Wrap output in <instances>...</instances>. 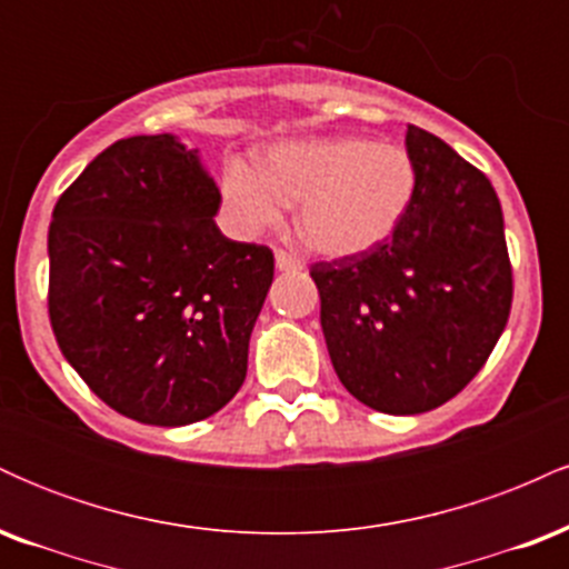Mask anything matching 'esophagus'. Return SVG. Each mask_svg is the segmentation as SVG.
<instances>
[{"mask_svg":"<svg viewBox=\"0 0 569 569\" xmlns=\"http://www.w3.org/2000/svg\"><path fill=\"white\" fill-rule=\"evenodd\" d=\"M276 267L280 272H297V270H302V262H299L293 253L283 251V248H278V251H276Z\"/></svg>","mask_w":569,"mask_h":569,"instance_id":"34e87169","label":"esophagus"}]
</instances>
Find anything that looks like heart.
Wrapping results in <instances>:
<instances>
[{
    "label": "heart",
    "mask_w": 569,
    "mask_h": 569,
    "mask_svg": "<svg viewBox=\"0 0 569 569\" xmlns=\"http://www.w3.org/2000/svg\"><path fill=\"white\" fill-rule=\"evenodd\" d=\"M415 184L407 149L335 136L276 143L259 158V171L232 162L224 198L246 230L276 224L286 206H299V238L312 251L356 257L396 232Z\"/></svg>",
    "instance_id": "obj_1"
}]
</instances>
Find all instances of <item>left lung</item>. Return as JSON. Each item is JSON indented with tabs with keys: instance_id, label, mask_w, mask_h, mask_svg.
I'll return each mask as SVG.
<instances>
[{
	"instance_id": "8db88e82",
	"label": "left lung",
	"mask_w": 569,
	"mask_h": 569,
	"mask_svg": "<svg viewBox=\"0 0 569 569\" xmlns=\"http://www.w3.org/2000/svg\"><path fill=\"white\" fill-rule=\"evenodd\" d=\"M407 154L417 184L396 232L310 267L339 382L385 415H420L460 393L498 345L513 299L487 176L417 126Z\"/></svg>"
}]
</instances>
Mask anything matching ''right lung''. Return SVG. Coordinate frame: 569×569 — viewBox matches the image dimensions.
I'll return each mask as SVG.
<instances>
[{
  "label": "right lung",
  "mask_w": 569,
  "mask_h": 569,
  "mask_svg": "<svg viewBox=\"0 0 569 569\" xmlns=\"http://www.w3.org/2000/svg\"><path fill=\"white\" fill-rule=\"evenodd\" d=\"M219 206L198 149L171 133L114 141L56 202V342L88 388L130 420H206L246 380L276 259L267 246L224 238Z\"/></svg>",
  "instance_id": "right-lung-1"
}]
</instances>
